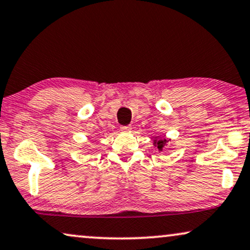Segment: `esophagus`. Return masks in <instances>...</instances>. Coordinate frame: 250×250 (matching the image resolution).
<instances>
[{
    "label": "esophagus",
    "instance_id": "obj_1",
    "mask_svg": "<svg viewBox=\"0 0 250 250\" xmlns=\"http://www.w3.org/2000/svg\"><path fill=\"white\" fill-rule=\"evenodd\" d=\"M131 127L130 125H122L121 127V131H130Z\"/></svg>",
    "mask_w": 250,
    "mask_h": 250
}]
</instances>
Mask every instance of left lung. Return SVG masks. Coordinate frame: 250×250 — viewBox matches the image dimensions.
Returning <instances> with one entry per match:
<instances>
[{
  "label": "left lung",
  "instance_id": "8db88e82",
  "mask_svg": "<svg viewBox=\"0 0 250 250\" xmlns=\"http://www.w3.org/2000/svg\"><path fill=\"white\" fill-rule=\"evenodd\" d=\"M168 143V139H166L165 137H154V141H153V145L155 146V147H158L159 151H162V149L165 148V146L167 145Z\"/></svg>",
  "mask_w": 250,
  "mask_h": 250
}]
</instances>
